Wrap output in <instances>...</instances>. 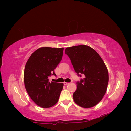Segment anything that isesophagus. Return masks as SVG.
Segmentation results:
<instances>
[{"mask_svg": "<svg viewBox=\"0 0 131 131\" xmlns=\"http://www.w3.org/2000/svg\"><path fill=\"white\" fill-rule=\"evenodd\" d=\"M63 84H64V85H68V84H69V83H68V82H63Z\"/></svg>", "mask_w": 131, "mask_h": 131, "instance_id": "34e87169", "label": "esophagus"}]
</instances>
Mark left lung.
<instances>
[{
	"label": "left lung",
	"instance_id": "1",
	"mask_svg": "<svg viewBox=\"0 0 131 131\" xmlns=\"http://www.w3.org/2000/svg\"><path fill=\"white\" fill-rule=\"evenodd\" d=\"M65 53L78 75L85 77L77 83L74 102L84 108L94 106L102 99L107 88L108 73L104 61L95 50L86 45L68 47Z\"/></svg>",
	"mask_w": 131,
	"mask_h": 131
}]
</instances>
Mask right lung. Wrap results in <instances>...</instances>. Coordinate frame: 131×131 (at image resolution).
Returning <instances> with one entry per match:
<instances>
[{
    "label": "right lung",
    "instance_id": "add662e5",
    "mask_svg": "<svg viewBox=\"0 0 131 131\" xmlns=\"http://www.w3.org/2000/svg\"><path fill=\"white\" fill-rule=\"evenodd\" d=\"M63 48L41 47L32 53L25 67V87L30 98L39 106L49 108L56 104L63 84L49 82L62 60Z\"/></svg>",
    "mask_w": 131,
    "mask_h": 131
}]
</instances>
